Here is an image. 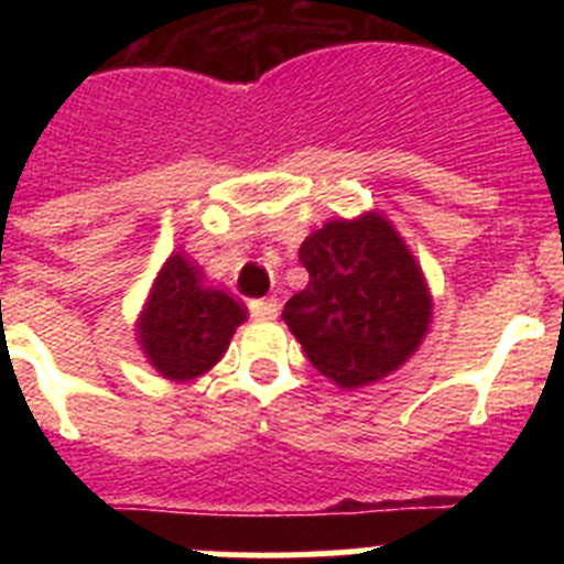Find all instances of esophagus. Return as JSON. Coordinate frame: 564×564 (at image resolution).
<instances>
[{
  "label": "esophagus",
  "instance_id": "1",
  "mask_svg": "<svg viewBox=\"0 0 564 564\" xmlns=\"http://www.w3.org/2000/svg\"><path fill=\"white\" fill-rule=\"evenodd\" d=\"M248 311H251L253 318H265V322H271V318H276L279 313V302L273 296L253 299L251 305H248Z\"/></svg>",
  "mask_w": 564,
  "mask_h": 564
}]
</instances>
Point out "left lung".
Returning a JSON list of instances; mask_svg holds the SVG:
<instances>
[{"mask_svg": "<svg viewBox=\"0 0 564 564\" xmlns=\"http://www.w3.org/2000/svg\"><path fill=\"white\" fill-rule=\"evenodd\" d=\"M311 273L282 318L305 356L338 387H364L398 370L432 322L421 265L381 214L330 220L299 248Z\"/></svg>", "mask_w": 564, "mask_h": 564, "instance_id": "8db88e82", "label": "left lung"}]
</instances>
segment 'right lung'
Wrapping results in <instances>:
<instances>
[{
  "mask_svg": "<svg viewBox=\"0 0 564 564\" xmlns=\"http://www.w3.org/2000/svg\"><path fill=\"white\" fill-rule=\"evenodd\" d=\"M242 322L246 307L208 288L200 268L183 253H172L138 318V341L163 378L192 381L220 361Z\"/></svg>",
  "mask_w": 564,
  "mask_h": 564,
  "instance_id": "1",
  "label": "right lung"
}]
</instances>
